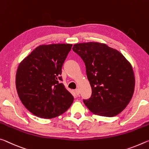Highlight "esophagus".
I'll use <instances>...</instances> for the list:
<instances>
[{
	"label": "esophagus",
	"mask_w": 149,
	"mask_h": 149,
	"mask_svg": "<svg viewBox=\"0 0 149 149\" xmlns=\"http://www.w3.org/2000/svg\"><path fill=\"white\" fill-rule=\"evenodd\" d=\"M74 92H75V93H76L77 95H79V94H80L79 89H76V90H75V91H74Z\"/></svg>",
	"instance_id": "1"
}]
</instances>
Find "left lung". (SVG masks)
<instances>
[{
	"label": "left lung",
	"instance_id": "8db88e82",
	"mask_svg": "<svg viewBox=\"0 0 149 149\" xmlns=\"http://www.w3.org/2000/svg\"><path fill=\"white\" fill-rule=\"evenodd\" d=\"M72 50L86 66L92 96L83 102L97 116L113 117L130 103L135 90V79L131 63L118 52L99 42L74 44Z\"/></svg>",
	"mask_w": 149,
	"mask_h": 149
}]
</instances>
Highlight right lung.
<instances>
[{"label": "right lung", "instance_id": "add662e5", "mask_svg": "<svg viewBox=\"0 0 149 149\" xmlns=\"http://www.w3.org/2000/svg\"><path fill=\"white\" fill-rule=\"evenodd\" d=\"M72 45H41L22 61L16 74L22 103L36 116L52 119L70 108L74 97L60 82L62 67Z\"/></svg>", "mask_w": 149, "mask_h": 149}]
</instances>
